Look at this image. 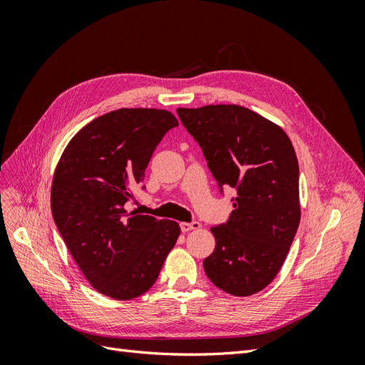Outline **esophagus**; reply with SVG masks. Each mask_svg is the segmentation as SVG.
Here are the masks:
<instances>
[{"label":"esophagus","mask_w":365,"mask_h":365,"mask_svg":"<svg viewBox=\"0 0 365 365\" xmlns=\"http://www.w3.org/2000/svg\"><path fill=\"white\" fill-rule=\"evenodd\" d=\"M180 227H181V231H184V233H187V231H190V230L201 228V224L197 222V220H192V222H181Z\"/></svg>","instance_id":"34e87169"}]
</instances>
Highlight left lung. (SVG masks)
Masks as SVG:
<instances>
[{
	"mask_svg": "<svg viewBox=\"0 0 365 365\" xmlns=\"http://www.w3.org/2000/svg\"><path fill=\"white\" fill-rule=\"evenodd\" d=\"M176 113L201 146L220 195L224 187L237 193L227 222L212 227L216 247L204 259V271L227 294H256L280 271L300 224L292 143L282 128L244 106Z\"/></svg>",
	"mask_w": 365,
	"mask_h": 365,
	"instance_id": "8db88e82",
	"label": "left lung"
}]
</instances>
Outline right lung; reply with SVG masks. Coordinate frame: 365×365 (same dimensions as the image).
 <instances>
[{
    "label": "right lung",
    "instance_id": "right-lung-1",
    "mask_svg": "<svg viewBox=\"0 0 365 365\" xmlns=\"http://www.w3.org/2000/svg\"><path fill=\"white\" fill-rule=\"evenodd\" d=\"M175 126L164 109L111 111L77 132L54 173V224L93 288L115 300L145 294L180 236L175 220L126 212L132 189H146L153 150Z\"/></svg>",
    "mask_w": 365,
    "mask_h": 365
}]
</instances>
